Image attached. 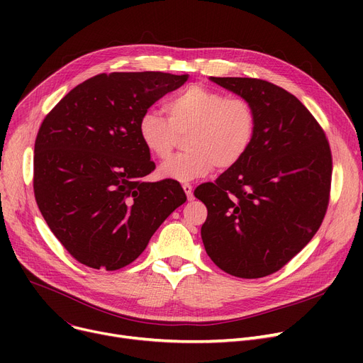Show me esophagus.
I'll list each match as a JSON object with an SVG mask.
<instances>
[{"instance_id": "esophagus-1", "label": "esophagus", "mask_w": 363, "mask_h": 363, "mask_svg": "<svg viewBox=\"0 0 363 363\" xmlns=\"http://www.w3.org/2000/svg\"><path fill=\"white\" fill-rule=\"evenodd\" d=\"M182 188H184V191H185V194H186V199L191 201V200H194V194H193V186L189 185V184H182Z\"/></svg>"}]
</instances>
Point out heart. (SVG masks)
Instances as JSON below:
<instances>
[{"instance_id": "b5f03b06", "label": "heart", "mask_w": 363, "mask_h": 363, "mask_svg": "<svg viewBox=\"0 0 363 363\" xmlns=\"http://www.w3.org/2000/svg\"><path fill=\"white\" fill-rule=\"evenodd\" d=\"M166 118L148 110L138 121V135L152 156L164 160L178 135L188 133L182 155L159 167V177L188 182L207 175L215 166L228 169L250 150L257 129L255 107L242 97H226L204 85H191L169 97Z\"/></svg>"}]
</instances>
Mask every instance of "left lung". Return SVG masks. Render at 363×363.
Returning <instances> with one entry per match:
<instances>
[{
  "instance_id": "obj_1",
  "label": "left lung",
  "mask_w": 363,
  "mask_h": 363,
  "mask_svg": "<svg viewBox=\"0 0 363 363\" xmlns=\"http://www.w3.org/2000/svg\"><path fill=\"white\" fill-rule=\"evenodd\" d=\"M249 100L257 118L247 155L196 188L207 207L204 249L223 272L262 278L306 245L327 213L333 157L325 132L293 94L255 78H211Z\"/></svg>"
}]
</instances>
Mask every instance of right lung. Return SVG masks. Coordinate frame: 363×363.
I'll return each mask as SVG.
<instances>
[{
	"label": "right lung",
	"mask_w": 363,
	"mask_h": 363,
	"mask_svg": "<svg viewBox=\"0 0 363 363\" xmlns=\"http://www.w3.org/2000/svg\"><path fill=\"white\" fill-rule=\"evenodd\" d=\"M188 74L100 73L74 86L35 140L33 193L51 233L79 263L116 271L185 203L179 182H145L155 162L138 121Z\"/></svg>",
	"instance_id": "right-lung-1"
}]
</instances>
